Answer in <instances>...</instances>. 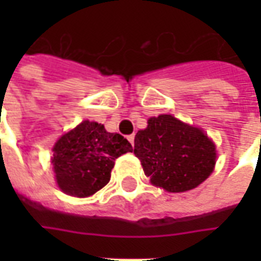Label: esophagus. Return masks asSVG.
<instances>
[{"instance_id": "1", "label": "esophagus", "mask_w": 261, "mask_h": 261, "mask_svg": "<svg viewBox=\"0 0 261 261\" xmlns=\"http://www.w3.org/2000/svg\"><path fill=\"white\" fill-rule=\"evenodd\" d=\"M127 140H128V141L131 142V145H133V144H134V134H131V136L127 137Z\"/></svg>"}]
</instances>
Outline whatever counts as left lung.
I'll use <instances>...</instances> for the list:
<instances>
[{"instance_id":"1","label":"left lung","mask_w":261,"mask_h":261,"mask_svg":"<svg viewBox=\"0 0 261 261\" xmlns=\"http://www.w3.org/2000/svg\"><path fill=\"white\" fill-rule=\"evenodd\" d=\"M134 153L152 185L166 192L192 190L211 175L215 145L202 130L181 123L170 114L148 120L134 138Z\"/></svg>"}]
</instances>
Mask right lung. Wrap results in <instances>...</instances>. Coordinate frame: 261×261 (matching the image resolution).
Here are the masks:
<instances>
[{
  "instance_id": "obj_1",
  "label": "right lung",
  "mask_w": 261,
  "mask_h": 261,
  "mask_svg": "<svg viewBox=\"0 0 261 261\" xmlns=\"http://www.w3.org/2000/svg\"><path fill=\"white\" fill-rule=\"evenodd\" d=\"M53 166L59 187L71 196L95 194L110 180L114 161L133 147L124 137L85 120L64 134L53 148Z\"/></svg>"
}]
</instances>
